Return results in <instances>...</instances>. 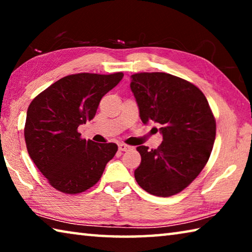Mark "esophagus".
Segmentation results:
<instances>
[{
    "label": "esophagus",
    "mask_w": 252,
    "mask_h": 252,
    "mask_svg": "<svg viewBox=\"0 0 252 252\" xmlns=\"http://www.w3.org/2000/svg\"><path fill=\"white\" fill-rule=\"evenodd\" d=\"M129 149H131V147L126 146V144H125V143L119 144V150H120V151H127Z\"/></svg>",
    "instance_id": "34e87169"
}]
</instances>
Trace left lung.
Masks as SVG:
<instances>
[{
	"instance_id": "left-lung-1",
	"label": "left lung",
	"mask_w": 252,
	"mask_h": 252,
	"mask_svg": "<svg viewBox=\"0 0 252 252\" xmlns=\"http://www.w3.org/2000/svg\"><path fill=\"white\" fill-rule=\"evenodd\" d=\"M140 119L161 125L158 149L136 148L138 185L158 197L179 193L207 164L216 139V120L203 93L192 83L163 72L131 75Z\"/></svg>"
}]
</instances>
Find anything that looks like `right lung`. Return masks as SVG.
Here are the masks:
<instances>
[{"mask_svg": "<svg viewBox=\"0 0 252 252\" xmlns=\"http://www.w3.org/2000/svg\"><path fill=\"white\" fill-rule=\"evenodd\" d=\"M122 78V72L67 75L29 105L24 127L28 152L57 190L75 194L90 189L117 153L116 143L81 139L78 127L94 118L102 96Z\"/></svg>", "mask_w": 252, "mask_h": 252, "instance_id": "obj_1", "label": "right lung"}]
</instances>
